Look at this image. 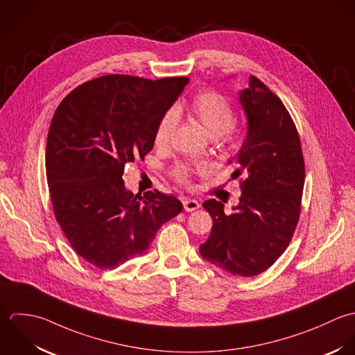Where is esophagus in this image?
I'll return each mask as SVG.
<instances>
[{
	"label": "esophagus",
	"mask_w": 355,
	"mask_h": 355,
	"mask_svg": "<svg viewBox=\"0 0 355 355\" xmlns=\"http://www.w3.org/2000/svg\"><path fill=\"white\" fill-rule=\"evenodd\" d=\"M184 209H185V211L192 213V211L200 209V203L198 200H195V199H185L184 200Z\"/></svg>",
	"instance_id": "1"
}]
</instances>
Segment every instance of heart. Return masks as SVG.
I'll return each instance as SVG.
<instances>
[{
	"instance_id": "obj_1",
	"label": "heart",
	"mask_w": 355,
	"mask_h": 355,
	"mask_svg": "<svg viewBox=\"0 0 355 355\" xmlns=\"http://www.w3.org/2000/svg\"><path fill=\"white\" fill-rule=\"evenodd\" d=\"M184 111L196 122H199L211 139L218 136L229 139L232 136L234 111L230 101L218 92L207 90L195 96L185 110L180 105L175 107V110H170L162 115L153 135V141L156 146L163 148L168 145L177 126V114H182ZM207 170L209 167L205 163L187 162L175 164L171 168V175L178 184L189 185L192 175L206 174Z\"/></svg>"
}]
</instances>
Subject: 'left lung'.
Segmentation results:
<instances>
[{
  "instance_id": "obj_1",
  "label": "left lung",
  "mask_w": 355,
  "mask_h": 355,
  "mask_svg": "<svg viewBox=\"0 0 355 355\" xmlns=\"http://www.w3.org/2000/svg\"><path fill=\"white\" fill-rule=\"evenodd\" d=\"M248 133L229 160L240 177L241 198L232 213L210 199L213 218L202 257L233 276L252 277L269 269L286 250L296 229L304 185V160L296 126L283 101L257 76L241 90Z\"/></svg>"
}]
</instances>
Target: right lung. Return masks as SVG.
<instances>
[{
	"mask_svg": "<svg viewBox=\"0 0 355 355\" xmlns=\"http://www.w3.org/2000/svg\"><path fill=\"white\" fill-rule=\"evenodd\" d=\"M188 82L104 75L75 87L55 111L45 156L53 213L75 252L98 269L145 254L159 227L182 211L177 198L156 189L132 193L122 175L153 148L159 119Z\"/></svg>",
	"mask_w": 355,
	"mask_h": 355,
	"instance_id": "1",
	"label": "right lung"
}]
</instances>
